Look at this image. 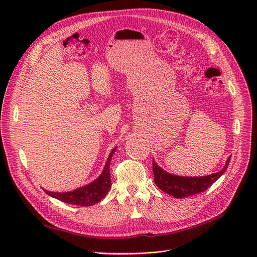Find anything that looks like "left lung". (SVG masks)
Listing matches in <instances>:
<instances>
[{"label": "left lung", "instance_id": "obj_1", "mask_svg": "<svg viewBox=\"0 0 257 257\" xmlns=\"http://www.w3.org/2000/svg\"><path fill=\"white\" fill-rule=\"evenodd\" d=\"M230 159L231 156H229L225 164V167L220 172L202 177H184L168 173L161 169L153 159L154 182L161 191L166 192L174 198L181 199L188 196H193L204 192L206 188H208L212 183L217 181L227 170L228 165L230 163Z\"/></svg>", "mask_w": 257, "mask_h": 257}]
</instances>
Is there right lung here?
Instances as JSON below:
<instances>
[{
    "instance_id": "obj_1",
    "label": "right lung",
    "mask_w": 257,
    "mask_h": 257,
    "mask_svg": "<svg viewBox=\"0 0 257 257\" xmlns=\"http://www.w3.org/2000/svg\"><path fill=\"white\" fill-rule=\"evenodd\" d=\"M116 150V147L110 152L109 156L107 158L105 167L101 173L100 176L94 179L92 182L76 188L71 192L65 193H57V192H50L44 190L46 194L51 196L52 198H55L59 201L64 202V203L80 205V206H91L99 202L106 196V194L109 192L111 187V180H110V160Z\"/></svg>"
}]
</instances>
